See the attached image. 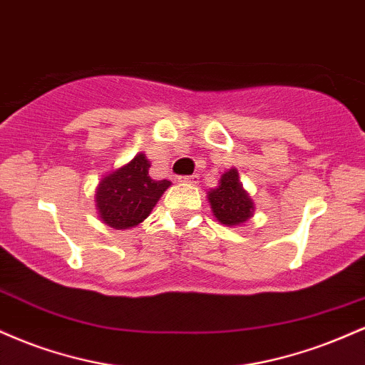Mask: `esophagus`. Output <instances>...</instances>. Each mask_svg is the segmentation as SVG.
<instances>
[{
  "instance_id": "34e87169",
  "label": "esophagus",
  "mask_w": 365,
  "mask_h": 365,
  "mask_svg": "<svg viewBox=\"0 0 365 365\" xmlns=\"http://www.w3.org/2000/svg\"><path fill=\"white\" fill-rule=\"evenodd\" d=\"M182 182H187V183H197L199 182V175H183V177H180Z\"/></svg>"
}]
</instances>
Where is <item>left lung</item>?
<instances>
[{"instance_id": "left-lung-1", "label": "left lung", "mask_w": 365, "mask_h": 365, "mask_svg": "<svg viewBox=\"0 0 365 365\" xmlns=\"http://www.w3.org/2000/svg\"><path fill=\"white\" fill-rule=\"evenodd\" d=\"M212 212L223 225H240L252 216L254 202L242 188L238 171L230 170L221 177L220 187L209 192Z\"/></svg>"}]
</instances>
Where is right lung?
<instances>
[{
  "label": "right lung",
  "instance_id": "1",
  "mask_svg": "<svg viewBox=\"0 0 365 365\" xmlns=\"http://www.w3.org/2000/svg\"><path fill=\"white\" fill-rule=\"evenodd\" d=\"M149 161L137 154L123 168L104 177L96 192L99 215L108 226L125 230L139 225L150 215L159 197L171 183L149 177Z\"/></svg>",
  "mask_w": 365,
  "mask_h": 365
}]
</instances>
